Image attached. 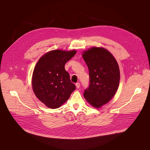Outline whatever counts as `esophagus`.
Wrapping results in <instances>:
<instances>
[{
    "instance_id": "obj_1",
    "label": "esophagus",
    "mask_w": 150,
    "mask_h": 150,
    "mask_svg": "<svg viewBox=\"0 0 150 150\" xmlns=\"http://www.w3.org/2000/svg\"><path fill=\"white\" fill-rule=\"evenodd\" d=\"M75 86H76V87L77 88H79L80 87V84H79V83H76Z\"/></svg>"
}]
</instances>
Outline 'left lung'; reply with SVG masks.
Returning a JSON list of instances; mask_svg holds the SVG:
<instances>
[{
  "instance_id": "left-lung-1",
  "label": "left lung",
  "mask_w": 150,
  "mask_h": 150,
  "mask_svg": "<svg viewBox=\"0 0 150 150\" xmlns=\"http://www.w3.org/2000/svg\"><path fill=\"white\" fill-rule=\"evenodd\" d=\"M83 57L89 71L90 85L84 96L93 107L99 108L115 95L120 83L119 66L107 50L92 47L84 52Z\"/></svg>"
}]
</instances>
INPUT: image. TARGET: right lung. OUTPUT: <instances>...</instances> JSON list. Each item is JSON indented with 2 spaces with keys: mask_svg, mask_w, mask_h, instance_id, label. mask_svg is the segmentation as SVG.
<instances>
[{
  "mask_svg": "<svg viewBox=\"0 0 150 150\" xmlns=\"http://www.w3.org/2000/svg\"><path fill=\"white\" fill-rule=\"evenodd\" d=\"M76 52L75 50H52L36 63L32 75V88L37 98L47 107L59 108L75 90L64 65Z\"/></svg>",
  "mask_w": 150,
  "mask_h": 150,
  "instance_id": "add662e5",
  "label": "right lung"
}]
</instances>
